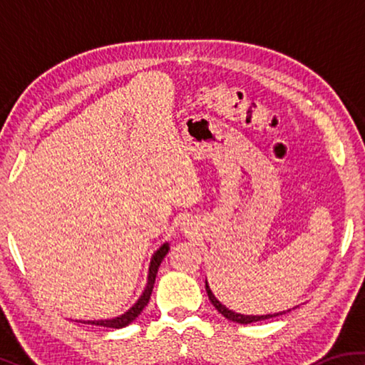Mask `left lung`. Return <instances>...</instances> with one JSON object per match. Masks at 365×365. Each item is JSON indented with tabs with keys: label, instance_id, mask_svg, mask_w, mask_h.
Listing matches in <instances>:
<instances>
[{
	"label": "left lung",
	"instance_id": "1",
	"mask_svg": "<svg viewBox=\"0 0 365 365\" xmlns=\"http://www.w3.org/2000/svg\"><path fill=\"white\" fill-rule=\"evenodd\" d=\"M206 292H207V296H209V301L212 302V306L217 309V311L222 314V316H224L228 320H232V322H237V324L246 325V324L259 322V320L272 319V317H277V316H282V314H285V311H283V312H275V314H265V316H245V314H238V312H235V311H230V309L222 304V302L212 294L211 288H209V285H207V282H206ZM288 311H289V309H288Z\"/></svg>",
	"mask_w": 365,
	"mask_h": 365
}]
</instances>
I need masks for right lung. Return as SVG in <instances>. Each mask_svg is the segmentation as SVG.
Wrapping results in <instances>:
<instances>
[{
  "label": "right lung",
  "instance_id": "right-lung-1",
  "mask_svg": "<svg viewBox=\"0 0 365 365\" xmlns=\"http://www.w3.org/2000/svg\"><path fill=\"white\" fill-rule=\"evenodd\" d=\"M169 243H164L160 248L154 252L153 259H151V264H150V272H148V283L145 287V292L143 294L140 296L138 301L135 302V304L128 309L127 312H123L122 316L119 317H114V319H106V320H83V324H91V325H100V327H109V329H122V327H127L128 324H132L135 319H137L141 311H143L145 306L148 304V301H150V296L153 293V287H154V280H156V274H158V269L160 262H163V259L165 257V255L169 252ZM82 322V320H80Z\"/></svg>",
  "mask_w": 365,
  "mask_h": 365
}]
</instances>
